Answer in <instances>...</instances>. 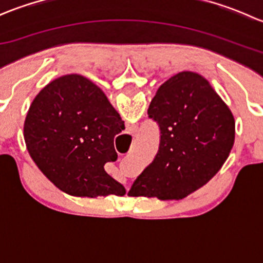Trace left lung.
<instances>
[{"instance_id":"left-lung-1","label":"left lung","mask_w":263,"mask_h":263,"mask_svg":"<svg viewBox=\"0 0 263 263\" xmlns=\"http://www.w3.org/2000/svg\"><path fill=\"white\" fill-rule=\"evenodd\" d=\"M147 115L160 127V145L128 196L182 200L224 165L234 145V117L210 82L191 71L160 85Z\"/></svg>"}]
</instances>
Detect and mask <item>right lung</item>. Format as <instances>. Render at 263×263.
<instances>
[{"label": "right lung", "instance_id": "1", "mask_svg": "<svg viewBox=\"0 0 263 263\" xmlns=\"http://www.w3.org/2000/svg\"><path fill=\"white\" fill-rule=\"evenodd\" d=\"M124 122L100 87L78 73L50 81L31 102L24 140L39 171L75 197L124 196L105 172L117 160L115 136Z\"/></svg>", "mask_w": 263, "mask_h": 263}]
</instances>
